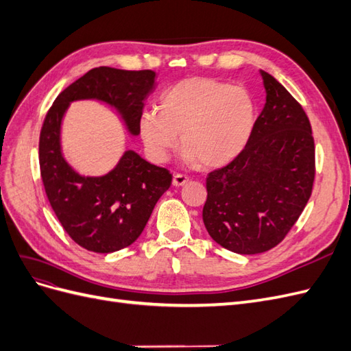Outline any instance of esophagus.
<instances>
[{
	"label": "esophagus",
	"mask_w": 351,
	"mask_h": 351,
	"mask_svg": "<svg viewBox=\"0 0 351 351\" xmlns=\"http://www.w3.org/2000/svg\"><path fill=\"white\" fill-rule=\"evenodd\" d=\"M187 182H189V177L184 176V174L177 173V174H174V177H173V184H174L176 187H182V186H184Z\"/></svg>",
	"instance_id": "1"
}]
</instances>
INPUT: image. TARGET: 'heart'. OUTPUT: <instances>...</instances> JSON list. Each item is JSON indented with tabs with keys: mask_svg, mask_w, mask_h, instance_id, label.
Listing matches in <instances>:
<instances>
[{
	"mask_svg": "<svg viewBox=\"0 0 351 351\" xmlns=\"http://www.w3.org/2000/svg\"><path fill=\"white\" fill-rule=\"evenodd\" d=\"M256 119L252 95L240 86L209 77L174 84L156 110L141 117V134L158 162L178 143L189 164L215 168L231 162L246 147Z\"/></svg>",
	"mask_w": 351,
	"mask_h": 351,
	"instance_id": "1",
	"label": "heart"
}]
</instances>
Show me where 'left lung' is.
Returning a JSON list of instances; mask_svg holds the SVG:
<instances>
[{
	"label": "left lung",
	"mask_w": 351,
	"mask_h": 351,
	"mask_svg": "<svg viewBox=\"0 0 351 351\" xmlns=\"http://www.w3.org/2000/svg\"><path fill=\"white\" fill-rule=\"evenodd\" d=\"M267 104L246 147L206 177L204 224L222 247L256 254L277 246L299 219L315 182V142L302 105L261 71Z\"/></svg>",
	"instance_id": "8db88e82"
}]
</instances>
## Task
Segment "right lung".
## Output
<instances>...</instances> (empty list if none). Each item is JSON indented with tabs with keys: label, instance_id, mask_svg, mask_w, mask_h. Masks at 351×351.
<instances>
[{
	"label": "right lung",
	"instance_id": "obj_1",
	"mask_svg": "<svg viewBox=\"0 0 351 351\" xmlns=\"http://www.w3.org/2000/svg\"><path fill=\"white\" fill-rule=\"evenodd\" d=\"M154 86L152 70L97 67L62 90L47 112L39 136L42 183L62 228L83 249L111 253L130 246L171 186L173 176L133 151H125L102 177L77 174L61 154L62 115L73 101L99 99L119 111L136 136L141 133L143 101Z\"/></svg>",
	"mask_w": 351,
	"mask_h": 351
}]
</instances>
